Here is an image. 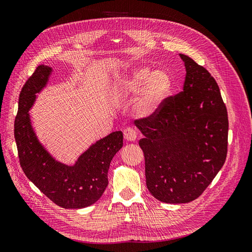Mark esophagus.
<instances>
[{
  "label": "esophagus",
  "instance_id": "34e87169",
  "mask_svg": "<svg viewBox=\"0 0 252 252\" xmlns=\"http://www.w3.org/2000/svg\"><path fill=\"white\" fill-rule=\"evenodd\" d=\"M124 139L128 142H133L136 140V131L132 127H127L124 130Z\"/></svg>",
  "mask_w": 252,
  "mask_h": 252
}]
</instances>
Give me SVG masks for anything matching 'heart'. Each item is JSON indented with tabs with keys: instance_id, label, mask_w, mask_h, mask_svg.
<instances>
[{
	"instance_id": "1",
	"label": "heart",
	"mask_w": 252,
	"mask_h": 252,
	"mask_svg": "<svg viewBox=\"0 0 252 252\" xmlns=\"http://www.w3.org/2000/svg\"><path fill=\"white\" fill-rule=\"evenodd\" d=\"M123 95L138 94L133 108L142 118L155 116L164 105L172 89V79L164 69L151 70L148 66L134 68L116 86Z\"/></svg>"
}]
</instances>
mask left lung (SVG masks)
Wrapping results in <instances>:
<instances>
[{
	"instance_id": "left-lung-1",
	"label": "left lung",
	"mask_w": 252,
	"mask_h": 252,
	"mask_svg": "<svg viewBox=\"0 0 252 252\" xmlns=\"http://www.w3.org/2000/svg\"><path fill=\"white\" fill-rule=\"evenodd\" d=\"M186 68L183 91L168 96L155 116L135 120L144 138L146 185L168 204L197 199L222 168L228 144V116L216 80L180 55Z\"/></svg>"
}]
</instances>
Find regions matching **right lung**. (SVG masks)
I'll return each instance as SVG.
<instances>
[{"instance_id":"obj_1","label":"right lung","mask_w":252,"mask_h":252,"mask_svg":"<svg viewBox=\"0 0 252 252\" xmlns=\"http://www.w3.org/2000/svg\"><path fill=\"white\" fill-rule=\"evenodd\" d=\"M51 71L48 66H37L21 90L14 121L20 165L26 177L60 207L85 208L100 199L107 187L109 165L123 147V132L114 131L91 145L73 166L56 161L37 140L28 113Z\"/></svg>"}]
</instances>
